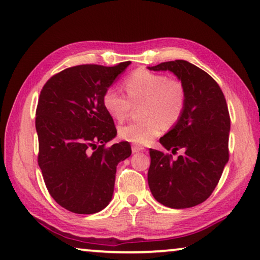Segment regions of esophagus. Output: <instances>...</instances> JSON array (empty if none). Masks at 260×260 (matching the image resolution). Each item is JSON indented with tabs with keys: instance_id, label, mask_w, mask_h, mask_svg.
<instances>
[{
	"instance_id": "esophagus-1",
	"label": "esophagus",
	"mask_w": 260,
	"mask_h": 260,
	"mask_svg": "<svg viewBox=\"0 0 260 260\" xmlns=\"http://www.w3.org/2000/svg\"><path fill=\"white\" fill-rule=\"evenodd\" d=\"M145 148H143L142 146L140 145H133L132 146V150H133V153H138V152H141V150H143Z\"/></svg>"
}]
</instances>
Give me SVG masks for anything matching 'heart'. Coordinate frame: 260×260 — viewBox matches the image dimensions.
<instances>
[{
  "label": "heart",
  "instance_id": "obj_1",
  "mask_svg": "<svg viewBox=\"0 0 260 260\" xmlns=\"http://www.w3.org/2000/svg\"><path fill=\"white\" fill-rule=\"evenodd\" d=\"M123 87L128 99L113 86L107 87L102 96L105 111L117 121H123L134 106L142 104L140 113L145 119L119 128L123 140L145 145L158 137L165 126L168 128L175 126L183 117L188 94L185 85L179 78L138 69L126 77Z\"/></svg>",
  "mask_w": 260,
  "mask_h": 260
}]
</instances>
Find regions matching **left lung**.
I'll use <instances>...</instances> for the list:
<instances>
[{"mask_svg": "<svg viewBox=\"0 0 260 260\" xmlns=\"http://www.w3.org/2000/svg\"><path fill=\"white\" fill-rule=\"evenodd\" d=\"M169 70L187 88L183 117L160 142L175 154L149 149L148 184L154 199L174 209L191 208L209 199L229 161L230 114L226 100L210 75L187 60L165 61L148 68Z\"/></svg>", "mask_w": 260, "mask_h": 260, "instance_id": "1", "label": "left lung"}]
</instances>
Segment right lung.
<instances>
[{
    "instance_id": "obj_1",
    "label": "right lung",
    "mask_w": 260,
    "mask_h": 260,
    "mask_svg": "<svg viewBox=\"0 0 260 260\" xmlns=\"http://www.w3.org/2000/svg\"><path fill=\"white\" fill-rule=\"evenodd\" d=\"M131 61L114 67L83 64L53 75L36 108L38 166L53 200L75 214L90 215L110 203L117 166L131 156L117 135L102 96Z\"/></svg>"
}]
</instances>
